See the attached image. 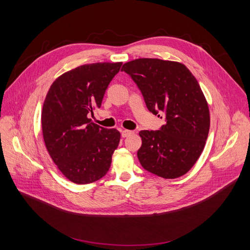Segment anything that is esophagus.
<instances>
[{"instance_id": "34e87169", "label": "esophagus", "mask_w": 250, "mask_h": 250, "mask_svg": "<svg viewBox=\"0 0 250 250\" xmlns=\"http://www.w3.org/2000/svg\"><path fill=\"white\" fill-rule=\"evenodd\" d=\"M134 132L133 131H131V130H126V129H124V130H122V137L123 138H127V137H129V135H131V134H133Z\"/></svg>"}]
</instances>
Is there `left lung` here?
<instances>
[{
    "label": "left lung",
    "mask_w": 250,
    "mask_h": 250,
    "mask_svg": "<svg viewBox=\"0 0 250 250\" xmlns=\"http://www.w3.org/2000/svg\"><path fill=\"white\" fill-rule=\"evenodd\" d=\"M138 85L150 112L165 124L142 130V167L163 178L183 176L197 162L209 130V111L198 81L183 63L140 58L122 70Z\"/></svg>",
    "instance_id": "left-lung-1"
}]
</instances>
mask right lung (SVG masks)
Returning a JSON list of instances; mask_svg holds the SVG:
<instances>
[{
    "mask_svg": "<svg viewBox=\"0 0 250 250\" xmlns=\"http://www.w3.org/2000/svg\"><path fill=\"white\" fill-rule=\"evenodd\" d=\"M122 62L80 65L59 76L43 102L42 127L48 152L63 175L86 185L109 170L120 132L90 122Z\"/></svg>",
    "mask_w": 250,
    "mask_h": 250,
    "instance_id": "obj_1",
    "label": "right lung"
}]
</instances>
